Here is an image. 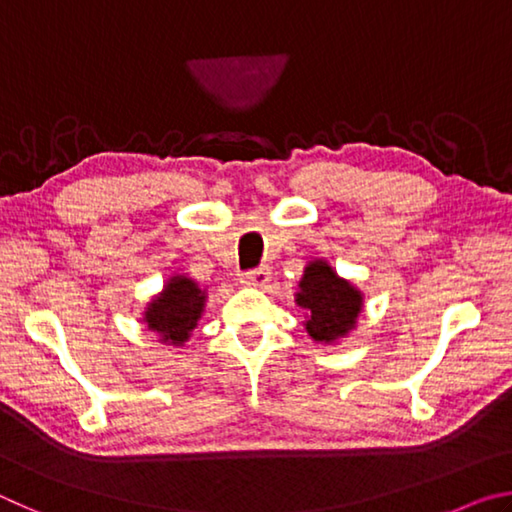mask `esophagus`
Instances as JSON below:
<instances>
[{
  "instance_id": "1",
  "label": "esophagus",
  "mask_w": 512,
  "mask_h": 512,
  "mask_svg": "<svg viewBox=\"0 0 512 512\" xmlns=\"http://www.w3.org/2000/svg\"><path fill=\"white\" fill-rule=\"evenodd\" d=\"M268 282H271V271H268L266 266H259L255 271H248L241 277V284H246V287H253V289H266Z\"/></svg>"
}]
</instances>
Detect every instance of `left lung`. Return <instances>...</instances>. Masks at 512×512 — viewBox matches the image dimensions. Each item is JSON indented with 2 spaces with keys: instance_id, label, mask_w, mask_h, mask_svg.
Returning <instances> with one entry per match:
<instances>
[{
  "instance_id": "obj_1",
  "label": "left lung",
  "mask_w": 512,
  "mask_h": 512,
  "mask_svg": "<svg viewBox=\"0 0 512 512\" xmlns=\"http://www.w3.org/2000/svg\"><path fill=\"white\" fill-rule=\"evenodd\" d=\"M296 305L305 309V332L314 343L334 345L348 339L363 311V293L334 271L323 257L307 262L298 282Z\"/></svg>"
}]
</instances>
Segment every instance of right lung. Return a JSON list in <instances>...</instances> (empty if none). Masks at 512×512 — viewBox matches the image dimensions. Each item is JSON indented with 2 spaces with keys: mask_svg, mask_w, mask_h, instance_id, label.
<instances>
[{
  "mask_svg": "<svg viewBox=\"0 0 512 512\" xmlns=\"http://www.w3.org/2000/svg\"><path fill=\"white\" fill-rule=\"evenodd\" d=\"M207 302V289L187 273L167 277L162 291L151 296L142 311V323L158 336V343L183 348L201 320Z\"/></svg>",
  "mask_w": 512,
  "mask_h": 512,
  "instance_id": "obj_1",
  "label": "right lung"
}]
</instances>
